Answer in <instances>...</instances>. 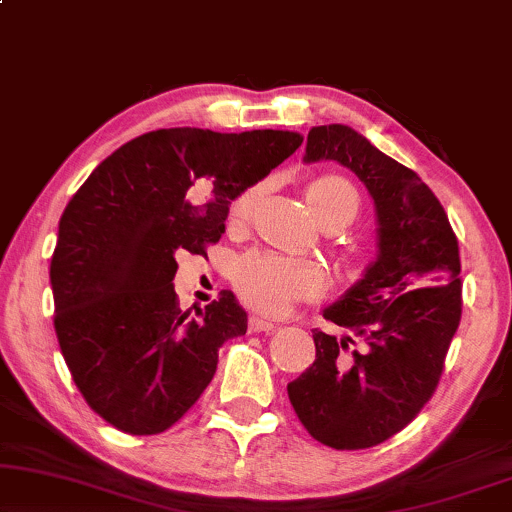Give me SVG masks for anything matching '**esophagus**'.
<instances>
[{
	"label": "esophagus",
	"mask_w": 512,
	"mask_h": 512,
	"mask_svg": "<svg viewBox=\"0 0 512 512\" xmlns=\"http://www.w3.org/2000/svg\"><path fill=\"white\" fill-rule=\"evenodd\" d=\"M248 327H250V332H267V335H271V332H276V325L269 323V320L260 318V316H250Z\"/></svg>",
	"instance_id": "obj_1"
}]
</instances>
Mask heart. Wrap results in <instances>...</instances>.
I'll list each match as a JSON object with an SVG mask.
<instances>
[{
  "label": "heart",
  "instance_id": "1",
  "mask_svg": "<svg viewBox=\"0 0 512 512\" xmlns=\"http://www.w3.org/2000/svg\"><path fill=\"white\" fill-rule=\"evenodd\" d=\"M264 194L262 185L248 187L231 201L229 220L243 224ZM306 201L325 229H344L360 213V194L349 180L323 175L309 182ZM325 274L316 262L290 260L276 252L255 250L234 264V288L245 306L262 316H285L297 302H309L325 292Z\"/></svg>",
  "mask_w": 512,
  "mask_h": 512
}]
</instances>
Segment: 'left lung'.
Returning a JSON list of instances; mask_svg holds the SVG:
<instances>
[{
    "instance_id": "left-lung-1",
    "label": "left lung",
    "mask_w": 512,
    "mask_h": 512,
    "mask_svg": "<svg viewBox=\"0 0 512 512\" xmlns=\"http://www.w3.org/2000/svg\"><path fill=\"white\" fill-rule=\"evenodd\" d=\"M306 163L337 161L363 182L377 210V260L327 306L350 335L313 330L316 360L288 384L311 438L367 449L400 433L438 386L461 320L459 241L445 208L414 170L379 152L351 126H313Z\"/></svg>"
}]
</instances>
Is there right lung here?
<instances>
[{
    "mask_svg": "<svg viewBox=\"0 0 512 512\" xmlns=\"http://www.w3.org/2000/svg\"><path fill=\"white\" fill-rule=\"evenodd\" d=\"M292 131L161 128L109 154L67 203L51 257L56 335L88 407L131 435H156L192 407L217 351L248 330L234 292L192 318L175 255H203L229 203L302 145ZM211 194L194 207L189 198Z\"/></svg>",
    "mask_w": 512,
    "mask_h": 512,
    "instance_id": "obj_1",
    "label": "right lung"
}]
</instances>
